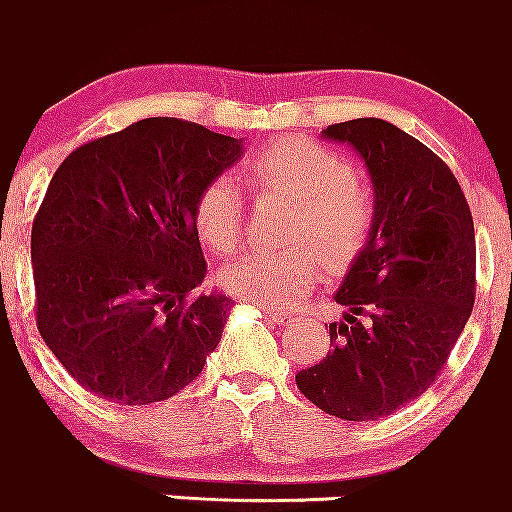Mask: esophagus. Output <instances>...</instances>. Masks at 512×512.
Instances as JSON below:
<instances>
[{
  "instance_id": "esophagus-1",
  "label": "esophagus",
  "mask_w": 512,
  "mask_h": 512,
  "mask_svg": "<svg viewBox=\"0 0 512 512\" xmlns=\"http://www.w3.org/2000/svg\"><path fill=\"white\" fill-rule=\"evenodd\" d=\"M266 317L271 319V321H275V324H278V326H292V321H295V319L290 317V314H273V312H266Z\"/></svg>"
}]
</instances>
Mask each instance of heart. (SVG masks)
I'll return each instance as SVG.
<instances>
[{
    "instance_id": "obj_1",
    "label": "heart",
    "mask_w": 512,
    "mask_h": 512,
    "mask_svg": "<svg viewBox=\"0 0 512 512\" xmlns=\"http://www.w3.org/2000/svg\"><path fill=\"white\" fill-rule=\"evenodd\" d=\"M246 181L261 193L292 198L285 254H244L220 268V287L263 307H292L319 283L321 271L341 273L370 244L377 200L348 157L307 137H278L244 162ZM246 198L232 176L217 174L200 188L193 225L212 251L237 249L244 237ZM312 243V247H307Z\"/></svg>"
}]
</instances>
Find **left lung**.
I'll return each mask as SVG.
<instances>
[{"label": "left lung", "mask_w": 512, "mask_h": 512, "mask_svg": "<svg viewBox=\"0 0 512 512\" xmlns=\"http://www.w3.org/2000/svg\"><path fill=\"white\" fill-rule=\"evenodd\" d=\"M370 171L377 222L333 295L331 348L295 375L300 392L343 421H377L438 380L476 297L474 220L438 154L380 118L329 125Z\"/></svg>", "instance_id": "8db88e82"}]
</instances>
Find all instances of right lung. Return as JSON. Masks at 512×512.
I'll return each mask as SVG.
<instances>
[{
  "label": "right lung",
  "instance_id": "obj_1",
  "mask_svg": "<svg viewBox=\"0 0 512 512\" xmlns=\"http://www.w3.org/2000/svg\"><path fill=\"white\" fill-rule=\"evenodd\" d=\"M239 157L234 137L145 118L57 166L31 229L36 324L84 389L145 406L203 372L234 300L198 295L193 205Z\"/></svg>",
  "mask_w": 512,
  "mask_h": 512
}]
</instances>
